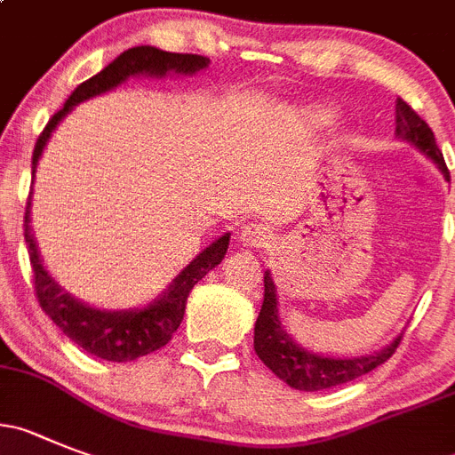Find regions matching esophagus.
I'll use <instances>...</instances> for the list:
<instances>
[{
  "label": "esophagus",
  "instance_id": "1",
  "mask_svg": "<svg viewBox=\"0 0 455 455\" xmlns=\"http://www.w3.org/2000/svg\"><path fill=\"white\" fill-rule=\"evenodd\" d=\"M274 237V233L269 231V227L265 224H247V227H242L240 231V242L244 247H251V249H260L267 247Z\"/></svg>",
  "mask_w": 455,
  "mask_h": 455
}]
</instances>
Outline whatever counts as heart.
<instances>
[{"label":"heart","mask_w":455,"mask_h":455,"mask_svg":"<svg viewBox=\"0 0 455 455\" xmlns=\"http://www.w3.org/2000/svg\"><path fill=\"white\" fill-rule=\"evenodd\" d=\"M314 121H318V123L330 121V114L328 112H316V114H314Z\"/></svg>","instance_id":"1"}]
</instances>
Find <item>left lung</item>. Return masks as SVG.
<instances>
[{
	"label": "left lung",
	"instance_id": "left-lung-1",
	"mask_svg": "<svg viewBox=\"0 0 455 455\" xmlns=\"http://www.w3.org/2000/svg\"><path fill=\"white\" fill-rule=\"evenodd\" d=\"M395 132L404 141L413 143L418 150L431 156L444 177L449 180V170L444 164L443 150L435 143L431 127L427 121L419 118V114L411 108L406 100H395ZM402 337L395 339L390 346L375 355L356 356V359H332V356H321L314 352L303 350L291 341L290 334L283 330L278 318V299H275V285L269 271L265 274V299H262L260 314H258L256 328H253V350L260 356L262 363L274 372L278 379L290 384L296 390H323L332 386L347 384L352 379H359L366 372L375 371L384 362H388L400 346Z\"/></svg>",
	"mask_w": 455,
	"mask_h": 455
}]
</instances>
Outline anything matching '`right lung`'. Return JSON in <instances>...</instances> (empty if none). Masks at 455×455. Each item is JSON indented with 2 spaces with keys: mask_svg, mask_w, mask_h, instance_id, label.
<instances>
[{
  "mask_svg": "<svg viewBox=\"0 0 455 455\" xmlns=\"http://www.w3.org/2000/svg\"><path fill=\"white\" fill-rule=\"evenodd\" d=\"M208 62L211 60H208L206 55L170 53V51L155 49V46H134V49L123 51L116 60L105 67L100 74L80 83L74 89V93L67 99L65 108L49 118L46 127L37 137L36 148H33L31 170L36 172L37 159H40L46 141H49L51 132L55 130V125L65 118V114L74 105L92 99L96 93H103L108 89L116 87V84H121L130 76L148 74L161 78V76L170 74V71H175V74H195V71L208 67ZM28 206H31V202L27 204V213H24V240H27L28 258H31L37 303L71 341L78 343L83 350L92 352L93 356L108 359V362H134L139 356H146L164 347L172 339V334L177 332L181 321H184L186 299H188L190 290L197 285L208 271L222 262L224 253L228 249L227 233L220 240H215L211 247L204 249L177 275L170 290L164 291V296L156 299L152 305L143 309H134V312H103V309H93L89 305H83L80 300L71 299L46 274L40 256H37L31 227H28Z\"/></svg>",
  "mask_w": 455,
  "mask_h": 455,
  "instance_id": "obj_1",
  "label": "right lung"
}]
</instances>
